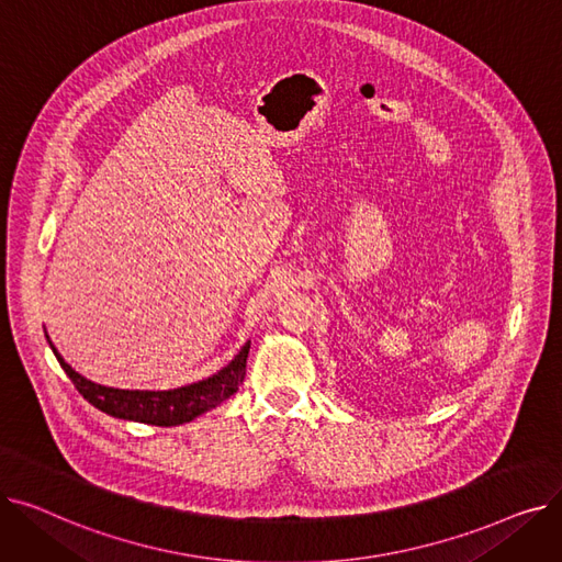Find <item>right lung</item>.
Here are the masks:
<instances>
[{"label": "right lung", "mask_w": 562, "mask_h": 562, "mask_svg": "<svg viewBox=\"0 0 562 562\" xmlns=\"http://www.w3.org/2000/svg\"><path fill=\"white\" fill-rule=\"evenodd\" d=\"M45 337H47V344L56 356L58 364H61V369L68 373L77 392L88 403L95 405L98 409L106 412V415H111L115 419L150 424V426H166V428L193 422L195 417L214 409L216 405H221L236 390H239V385L244 382V375H246V360H248V350H250V341H246L227 367H223L218 373H214L210 378L191 382V385H184V387L164 390V392L115 390V387L98 385V382L77 373L61 358V352L54 348L47 333H45Z\"/></svg>", "instance_id": "add662e5"}]
</instances>
